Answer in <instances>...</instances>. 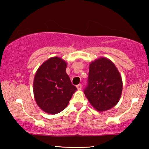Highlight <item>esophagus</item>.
I'll list each match as a JSON object with an SVG mask.
<instances>
[{"mask_svg": "<svg viewBox=\"0 0 149 149\" xmlns=\"http://www.w3.org/2000/svg\"><path fill=\"white\" fill-rule=\"evenodd\" d=\"M76 87H77V89L78 90H81V88H82V85H81V84H79V85H77Z\"/></svg>", "mask_w": 149, "mask_h": 149, "instance_id": "obj_1", "label": "esophagus"}]
</instances>
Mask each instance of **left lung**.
I'll list each match as a JSON object with an SVG mask.
<instances>
[{
  "instance_id": "8db88e82",
  "label": "left lung",
  "mask_w": 149,
  "mask_h": 149,
  "mask_svg": "<svg viewBox=\"0 0 149 149\" xmlns=\"http://www.w3.org/2000/svg\"><path fill=\"white\" fill-rule=\"evenodd\" d=\"M122 88V76L110 59L101 57L90 63L88 85L84 93L97 111L103 112L115 107L121 98Z\"/></svg>"
}]
</instances>
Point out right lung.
Returning <instances> with one entry per match:
<instances>
[{"label":"right lung","instance_id":"add662e5","mask_svg":"<svg viewBox=\"0 0 149 149\" xmlns=\"http://www.w3.org/2000/svg\"><path fill=\"white\" fill-rule=\"evenodd\" d=\"M67 63L52 57L40 65L33 80V94L37 104L45 112L56 114L66 108L77 91L65 72Z\"/></svg>","mask_w":149,"mask_h":149}]
</instances>
